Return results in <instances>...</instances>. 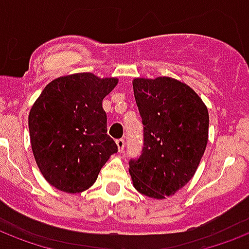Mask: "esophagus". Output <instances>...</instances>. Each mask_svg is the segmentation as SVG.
<instances>
[{
	"instance_id": "1",
	"label": "esophagus",
	"mask_w": 249,
	"mask_h": 249,
	"mask_svg": "<svg viewBox=\"0 0 249 249\" xmlns=\"http://www.w3.org/2000/svg\"><path fill=\"white\" fill-rule=\"evenodd\" d=\"M116 145H117V149H119V151H123L125 147V141L124 138H119V140H116Z\"/></svg>"
}]
</instances>
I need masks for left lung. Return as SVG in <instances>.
Wrapping results in <instances>:
<instances>
[{"label":"left lung","instance_id":"1","mask_svg":"<svg viewBox=\"0 0 249 249\" xmlns=\"http://www.w3.org/2000/svg\"><path fill=\"white\" fill-rule=\"evenodd\" d=\"M133 91L143 147L140 158L129 160V174L138 192L160 200L195 175L208 143V108L188 85L170 77L136 78Z\"/></svg>","mask_w":249,"mask_h":249}]
</instances>
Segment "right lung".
<instances>
[{"mask_svg": "<svg viewBox=\"0 0 249 249\" xmlns=\"http://www.w3.org/2000/svg\"><path fill=\"white\" fill-rule=\"evenodd\" d=\"M117 78L91 73L65 75L48 83L28 115L34 157L51 185L79 193L95 183L117 145L107 134L103 99Z\"/></svg>", "mask_w": 249, "mask_h": 249, "instance_id": "1", "label": "right lung"}]
</instances>
